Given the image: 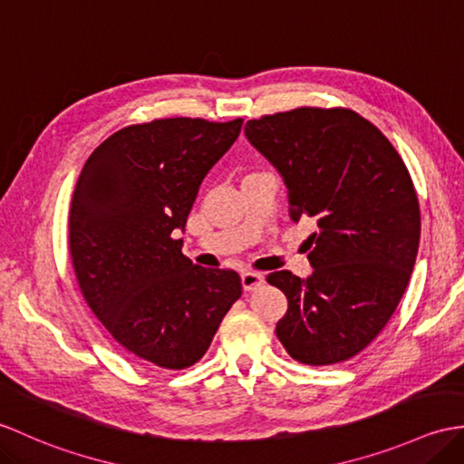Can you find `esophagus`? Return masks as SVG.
<instances>
[{"label": "esophagus", "mask_w": 464, "mask_h": 464, "mask_svg": "<svg viewBox=\"0 0 464 464\" xmlns=\"http://www.w3.org/2000/svg\"><path fill=\"white\" fill-rule=\"evenodd\" d=\"M241 281H243V288L246 293H251V290L258 288L265 283V276L261 273H253V271H245L241 275Z\"/></svg>", "instance_id": "esophagus-1"}]
</instances>
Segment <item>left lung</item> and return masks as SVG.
Returning <instances> with one entry per match:
<instances>
[{"label": "left lung", "mask_w": 464, "mask_h": 464, "mask_svg": "<svg viewBox=\"0 0 464 464\" xmlns=\"http://www.w3.org/2000/svg\"><path fill=\"white\" fill-rule=\"evenodd\" d=\"M245 134L285 178L290 218L318 225L306 281L266 276L288 300L276 336L300 363L346 362L378 338L411 276L421 235L413 179L390 140L342 106L265 114Z\"/></svg>", "instance_id": "1"}]
</instances>
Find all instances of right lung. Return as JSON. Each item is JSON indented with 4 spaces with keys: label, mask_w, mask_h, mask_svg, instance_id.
Returning <instances> with one entry per match:
<instances>
[{
    "label": "right lung",
    "mask_w": 464,
    "mask_h": 464,
    "mask_svg": "<svg viewBox=\"0 0 464 464\" xmlns=\"http://www.w3.org/2000/svg\"><path fill=\"white\" fill-rule=\"evenodd\" d=\"M241 126L156 118L114 132L82 166L69 211L74 275L94 316L148 365L198 363L243 295L239 275L193 265L176 237Z\"/></svg>",
    "instance_id": "1"
}]
</instances>
